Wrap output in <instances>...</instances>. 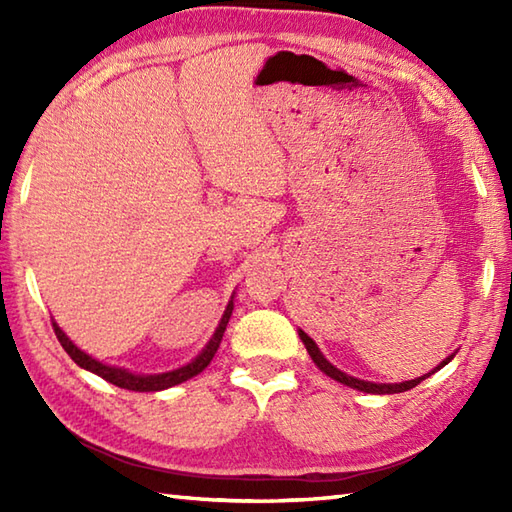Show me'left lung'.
Returning a JSON list of instances; mask_svg holds the SVG:
<instances>
[{"label": "left lung", "instance_id": "1", "mask_svg": "<svg viewBox=\"0 0 512 512\" xmlns=\"http://www.w3.org/2000/svg\"><path fill=\"white\" fill-rule=\"evenodd\" d=\"M299 336H301V341H303V345H306V350H308V354H310V358L314 361V365H317L321 372H325L328 374L330 378H334V380H339V383H343V385H347V387H354V389H358V391H365V394H400V391H407V389H413L416 385H420L424 378H429L433 372H436V369H440V367H444L447 365L451 358H453V354L447 358V361H442L436 369H433L431 374H424V376H420V378H416V380H405V383H396V385H385V383H367V380H358V378H354V376H347V374H343L341 369H336L332 363H328L323 358V354L319 352V347H317V343H314L310 336L303 332V330H299Z\"/></svg>", "mask_w": 512, "mask_h": 512}]
</instances>
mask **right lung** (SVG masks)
Returning <instances> with one entry per match:
<instances>
[{
    "label": "right lung",
    "mask_w": 512,
    "mask_h": 512,
    "mask_svg": "<svg viewBox=\"0 0 512 512\" xmlns=\"http://www.w3.org/2000/svg\"><path fill=\"white\" fill-rule=\"evenodd\" d=\"M231 314H233V301H228V306H226V310H224V314H222V321H220V325H217L213 339L209 341V345L204 347L202 354H200L198 358H195V361H191L189 365H184V367H180V369H173V372L154 374V376H140V374L127 372V369H123V367L103 365V363L96 361V358H92V356H88L85 352H81L79 347H76V345L68 339V336H65V334L61 332V328H59V325L54 323V321H52V328H54V334H57V339H59L63 350L68 352V356H70L72 361H74L76 365H79V367L90 369V372H94L96 376L105 378L107 383H112V385L121 387V389H129V391H160V389H167V387H173V385H178V383H184V380L193 378L195 374H200L202 369L213 361V356H215V352H217V347H220V341H222V336H224L226 323H228V319H231Z\"/></svg>",
    "instance_id": "1"
}]
</instances>
